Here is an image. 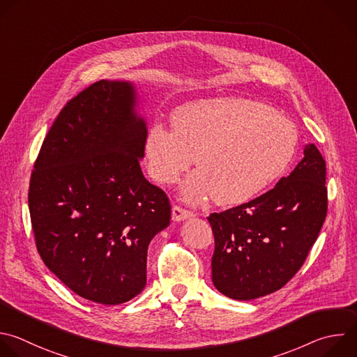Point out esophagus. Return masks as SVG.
Returning a JSON list of instances; mask_svg holds the SVG:
<instances>
[{
    "label": "esophagus",
    "instance_id": "34e87169",
    "mask_svg": "<svg viewBox=\"0 0 357 357\" xmlns=\"http://www.w3.org/2000/svg\"><path fill=\"white\" fill-rule=\"evenodd\" d=\"M193 217V213L186 210V208H182L181 206H174L172 207V220L174 221H182V220H186V218H190Z\"/></svg>",
    "mask_w": 357,
    "mask_h": 357
}]
</instances>
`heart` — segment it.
I'll list each match as a JSON object with an SVG mask.
<instances>
[{"label":"heart","instance_id":"heart-1","mask_svg":"<svg viewBox=\"0 0 357 357\" xmlns=\"http://www.w3.org/2000/svg\"><path fill=\"white\" fill-rule=\"evenodd\" d=\"M172 130L151 123L143 137L150 176L174 183L195 162L181 196L200 203L211 196L220 206L245 203L272 186L294 160L298 133L284 114L238 96L199 99L178 106Z\"/></svg>","mask_w":357,"mask_h":357}]
</instances>
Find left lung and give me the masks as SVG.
<instances>
[{
    "label": "left lung",
    "mask_w": 357,
    "mask_h": 357,
    "mask_svg": "<svg viewBox=\"0 0 357 357\" xmlns=\"http://www.w3.org/2000/svg\"><path fill=\"white\" fill-rule=\"evenodd\" d=\"M325 160L307 144L294 171L259 197L211 213V279L234 300H254L282 289L303 266L328 210Z\"/></svg>",
    "instance_id": "1"
}]
</instances>
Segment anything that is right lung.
Returning <instances> with one entry per match:
<instances>
[{
	"mask_svg": "<svg viewBox=\"0 0 357 357\" xmlns=\"http://www.w3.org/2000/svg\"><path fill=\"white\" fill-rule=\"evenodd\" d=\"M128 81L100 79L61 109L29 185L36 248L75 294L105 305L147 283V250L169 225L171 204L143 175L146 122Z\"/></svg>",
	"mask_w": 357,
	"mask_h": 357,
	"instance_id": "obj_1",
	"label": "right lung"
}]
</instances>
